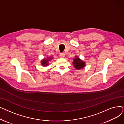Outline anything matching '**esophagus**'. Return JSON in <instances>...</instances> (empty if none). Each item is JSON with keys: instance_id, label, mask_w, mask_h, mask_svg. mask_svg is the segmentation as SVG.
Listing matches in <instances>:
<instances>
[{"instance_id": "34e87169", "label": "esophagus", "mask_w": 124, "mask_h": 124, "mask_svg": "<svg viewBox=\"0 0 124 124\" xmlns=\"http://www.w3.org/2000/svg\"><path fill=\"white\" fill-rule=\"evenodd\" d=\"M60 56L61 58H64L65 57V54L64 53H61L60 54Z\"/></svg>"}]
</instances>
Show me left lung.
Segmentation results:
<instances>
[{
	"label": "left lung",
	"instance_id": "left-lung-1",
	"mask_svg": "<svg viewBox=\"0 0 124 124\" xmlns=\"http://www.w3.org/2000/svg\"><path fill=\"white\" fill-rule=\"evenodd\" d=\"M73 64L75 68L77 69H81L85 66V63L81 60L78 57L77 58V56H76V58H74Z\"/></svg>",
	"mask_w": 124,
	"mask_h": 124
}]
</instances>
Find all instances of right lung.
<instances>
[{
  "label": "right lung",
  "mask_w": 124,
  "mask_h": 124,
  "mask_svg": "<svg viewBox=\"0 0 124 124\" xmlns=\"http://www.w3.org/2000/svg\"><path fill=\"white\" fill-rule=\"evenodd\" d=\"M51 60V58H49L48 59H43L42 60V61H41V63H42V65L43 66H47L48 64V61Z\"/></svg>",
  "instance_id": "obj_1"
}]
</instances>
